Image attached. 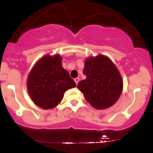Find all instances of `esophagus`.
Returning <instances> with one entry per match:
<instances>
[{"label": "esophagus", "instance_id": "obj_1", "mask_svg": "<svg viewBox=\"0 0 153 153\" xmlns=\"http://www.w3.org/2000/svg\"><path fill=\"white\" fill-rule=\"evenodd\" d=\"M74 81L75 82V83H76V85H78V82L80 81V79H79L78 78H75V79H74Z\"/></svg>", "mask_w": 153, "mask_h": 153}]
</instances>
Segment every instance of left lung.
<instances>
[{
	"label": "left lung",
	"mask_w": 153,
	"mask_h": 153,
	"mask_svg": "<svg viewBox=\"0 0 153 153\" xmlns=\"http://www.w3.org/2000/svg\"><path fill=\"white\" fill-rule=\"evenodd\" d=\"M83 74L86 78L78 82V88L91 106L104 109L117 102L122 92L123 80L108 57L100 54L87 58Z\"/></svg>",
	"instance_id": "1"
}]
</instances>
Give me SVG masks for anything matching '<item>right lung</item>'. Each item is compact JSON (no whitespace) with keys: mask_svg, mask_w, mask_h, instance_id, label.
Masks as SVG:
<instances>
[{"mask_svg":"<svg viewBox=\"0 0 153 153\" xmlns=\"http://www.w3.org/2000/svg\"><path fill=\"white\" fill-rule=\"evenodd\" d=\"M59 54L46 55L38 61L29 73L27 88L31 100L44 109L57 106L64 93L76 86L68 72L62 68Z\"/></svg>","mask_w":153,"mask_h":153,"instance_id":"add662e5","label":"right lung"}]
</instances>
